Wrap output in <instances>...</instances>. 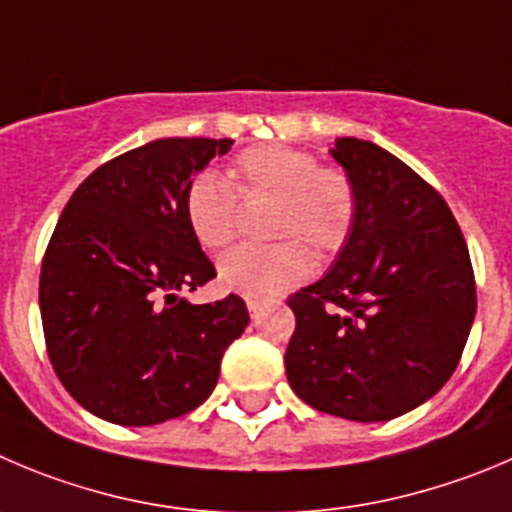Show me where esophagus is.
<instances>
[{
  "label": "esophagus",
  "mask_w": 512,
  "mask_h": 512,
  "mask_svg": "<svg viewBox=\"0 0 512 512\" xmlns=\"http://www.w3.org/2000/svg\"><path fill=\"white\" fill-rule=\"evenodd\" d=\"M261 304H264V301H261V299H251V296H246V306H248V311H251V316L259 314Z\"/></svg>",
  "instance_id": "obj_1"
}]
</instances>
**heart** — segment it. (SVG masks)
Returning <instances> with one entry per match:
<instances>
[{
    "mask_svg": "<svg viewBox=\"0 0 512 512\" xmlns=\"http://www.w3.org/2000/svg\"><path fill=\"white\" fill-rule=\"evenodd\" d=\"M228 175L198 173L183 196V213L196 241L208 251L231 246L243 203L276 201L271 246H241L218 264V286L231 294L269 299L301 284L314 256L329 261L352 241L359 223V188L339 165H321L311 150L261 143L238 150Z\"/></svg>",
    "mask_w": 512,
    "mask_h": 512,
    "instance_id": "heart-1",
    "label": "heart"
}]
</instances>
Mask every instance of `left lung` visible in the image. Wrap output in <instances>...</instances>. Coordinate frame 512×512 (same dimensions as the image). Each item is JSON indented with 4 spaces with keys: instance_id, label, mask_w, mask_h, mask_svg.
<instances>
[{
    "instance_id": "left-lung-1",
    "label": "left lung",
    "mask_w": 512,
    "mask_h": 512,
    "mask_svg": "<svg viewBox=\"0 0 512 512\" xmlns=\"http://www.w3.org/2000/svg\"><path fill=\"white\" fill-rule=\"evenodd\" d=\"M332 155L362 211L334 269L286 299L296 316L286 377L326 415L394 420L455 372L478 309L475 274L445 198L410 165L357 138H339Z\"/></svg>"
}]
</instances>
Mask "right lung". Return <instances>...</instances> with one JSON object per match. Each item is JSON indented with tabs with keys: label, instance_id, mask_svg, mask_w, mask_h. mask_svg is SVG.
Segmentation results:
<instances>
[{
	"label": "right lung",
	"instance_id": "right-lung-1",
	"mask_svg": "<svg viewBox=\"0 0 512 512\" xmlns=\"http://www.w3.org/2000/svg\"><path fill=\"white\" fill-rule=\"evenodd\" d=\"M231 138H163L107 160L67 201L40 274L47 357L92 415L148 427L196 410L248 324L236 294L188 304L216 276L183 213L191 175Z\"/></svg>",
	"mask_w": 512,
	"mask_h": 512
}]
</instances>
